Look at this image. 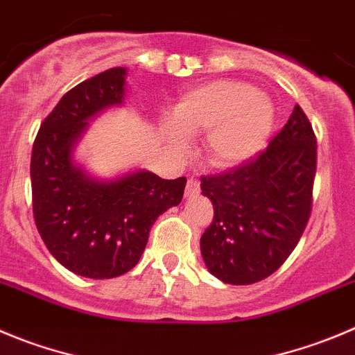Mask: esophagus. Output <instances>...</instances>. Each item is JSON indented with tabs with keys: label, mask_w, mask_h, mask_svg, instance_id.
<instances>
[{
	"label": "esophagus",
	"mask_w": 355,
	"mask_h": 355,
	"mask_svg": "<svg viewBox=\"0 0 355 355\" xmlns=\"http://www.w3.org/2000/svg\"><path fill=\"white\" fill-rule=\"evenodd\" d=\"M200 193V180L196 177H191L185 185V198H191Z\"/></svg>",
	"instance_id": "esophagus-1"
}]
</instances>
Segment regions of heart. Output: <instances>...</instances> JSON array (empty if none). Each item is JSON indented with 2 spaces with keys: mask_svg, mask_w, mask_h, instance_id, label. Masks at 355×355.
Instances as JSON below:
<instances>
[{
  "mask_svg": "<svg viewBox=\"0 0 355 355\" xmlns=\"http://www.w3.org/2000/svg\"><path fill=\"white\" fill-rule=\"evenodd\" d=\"M170 122L182 135L208 132V161L233 168L264 147L273 125V105L245 82L214 80L185 92L171 110Z\"/></svg>",
  "mask_w": 355,
  "mask_h": 355,
  "instance_id": "b5f03b06",
  "label": "heart"
}]
</instances>
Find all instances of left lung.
<instances>
[{
  "mask_svg": "<svg viewBox=\"0 0 355 355\" xmlns=\"http://www.w3.org/2000/svg\"><path fill=\"white\" fill-rule=\"evenodd\" d=\"M317 138L294 107L263 152L231 171L201 177L214 220L201 236L208 271L233 286L270 277L291 256L312 214Z\"/></svg>",
  "mask_w": 355,
  "mask_h": 355,
  "instance_id": "left-lung-1",
  "label": "left lung"
}]
</instances>
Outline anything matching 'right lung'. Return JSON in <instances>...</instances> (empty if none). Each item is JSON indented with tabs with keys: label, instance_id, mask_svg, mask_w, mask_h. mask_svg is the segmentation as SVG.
<instances>
[{
	"label": "right lung",
	"instance_id": "1",
	"mask_svg": "<svg viewBox=\"0 0 355 355\" xmlns=\"http://www.w3.org/2000/svg\"><path fill=\"white\" fill-rule=\"evenodd\" d=\"M124 68H110L69 89L33 144V215L49 252L73 273L114 278L137 266L161 214L177 207L187 178L135 171L96 180L71 161L73 145L98 112L124 99Z\"/></svg>",
	"mask_w": 355,
	"mask_h": 355
}]
</instances>
